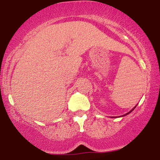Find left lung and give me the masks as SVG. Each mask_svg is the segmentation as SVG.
<instances>
[{
    "label": "left lung",
    "instance_id": "8db88e82",
    "mask_svg": "<svg viewBox=\"0 0 160 160\" xmlns=\"http://www.w3.org/2000/svg\"><path fill=\"white\" fill-rule=\"evenodd\" d=\"M135 108H134L132 110H131V111H130L129 112H128V113H126V114H124L123 116H126V115H127V114H128V113H131V112H132V111H133V110H134V109H135Z\"/></svg>",
    "mask_w": 160,
    "mask_h": 160
}]
</instances>
